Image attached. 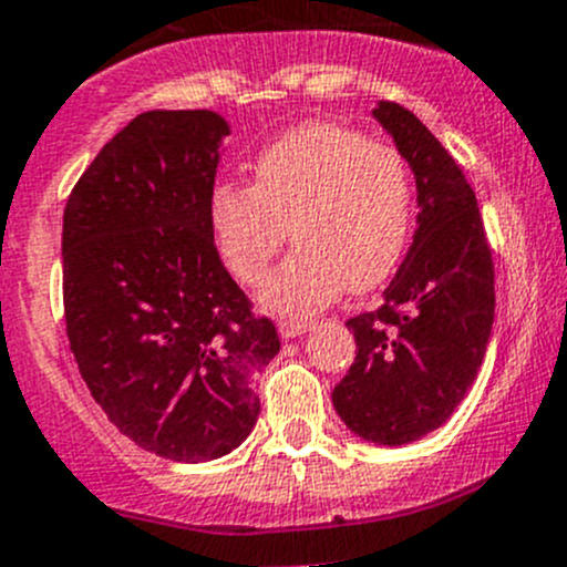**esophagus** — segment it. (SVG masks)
I'll return each mask as SVG.
<instances>
[{
    "label": "esophagus",
    "mask_w": 567,
    "mask_h": 567,
    "mask_svg": "<svg viewBox=\"0 0 567 567\" xmlns=\"http://www.w3.org/2000/svg\"><path fill=\"white\" fill-rule=\"evenodd\" d=\"M310 329L312 321H307V318H282V321H279V334H282L285 340L299 338V334L310 332Z\"/></svg>",
    "instance_id": "obj_1"
}]
</instances>
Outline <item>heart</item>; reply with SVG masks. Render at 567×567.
I'll return each instance as SVG.
<instances>
[{
  "mask_svg": "<svg viewBox=\"0 0 567 567\" xmlns=\"http://www.w3.org/2000/svg\"><path fill=\"white\" fill-rule=\"evenodd\" d=\"M415 183L395 146L340 124H305L255 163V185L224 183L210 196V229L238 282L260 285L288 244L299 249L262 290V305L299 316L346 285L371 290L404 257Z\"/></svg>",
  "mask_w": 567,
  "mask_h": 567,
  "instance_id": "1",
  "label": "heart"
}]
</instances>
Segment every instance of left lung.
<instances>
[{
	"label": "left lung",
	"instance_id": "obj_1",
	"mask_svg": "<svg viewBox=\"0 0 567 567\" xmlns=\"http://www.w3.org/2000/svg\"><path fill=\"white\" fill-rule=\"evenodd\" d=\"M417 188V229L382 307L349 318L357 357L332 401L354 435L404 446L452 417L485 360L496 271L471 183L415 115L379 102Z\"/></svg>",
	"mask_w": 567,
	"mask_h": 567
}]
</instances>
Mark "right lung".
Here are the masks:
<instances>
[{
	"instance_id": "add662e5",
	"label": "right lung",
	"mask_w": 567,
	"mask_h": 567,
	"mask_svg": "<svg viewBox=\"0 0 567 567\" xmlns=\"http://www.w3.org/2000/svg\"><path fill=\"white\" fill-rule=\"evenodd\" d=\"M227 121L150 110L104 144L63 213L65 332L87 390L130 441L174 463L238 449L277 357L210 229Z\"/></svg>"
}]
</instances>
